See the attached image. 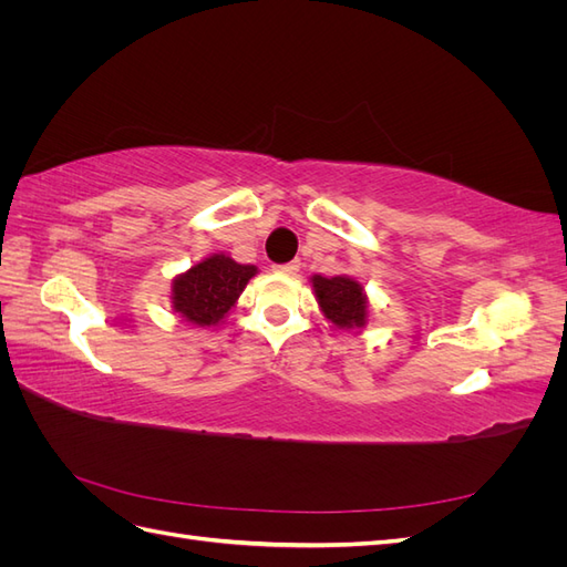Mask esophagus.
<instances>
[{"instance_id": "obj_1", "label": "esophagus", "mask_w": 567, "mask_h": 567, "mask_svg": "<svg viewBox=\"0 0 567 567\" xmlns=\"http://www.w3.org/2000/svg\"><path fill=\"white\" fill-rule=\"evenodd\" d=\"M274 271L286 274V277H293V274H298V271H300V260L286 262V265H274Z\"/></svg>"}]
</instances>
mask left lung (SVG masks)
<instances>
[{
  "instance_id": "left-lung-1",
  "label": "left lung",
  "mask_w": 567,
  "mask_h": 567,
  "mask_svg": "<svg viewBox=\"0 0 567 567\" xmlns=\"http://www.w3.org/2000/svg\"><path fill=\"white\" fill-rule=\"evenodd\" d=\"M315 296L323 317L338 329H362L369 317V302L364 288L350 277H312Z\"/></svg>"
}]
</instances>
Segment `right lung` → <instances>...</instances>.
<instances>
[{"label":"right lung","instance_id":"obj_1","mask_svg":"<svg viewBox=\"0 0 567 567\" xmlns=\"http://www.w3.org/2000/svg\"><path fill=\"white\" fill-rule=\"evenodd\" d=\"M257 267L238 265L215 252L173 281V307L196 326H217L229 315Z\"/></svg>","mask_w":567,"mask_h":567}]
</instances>
